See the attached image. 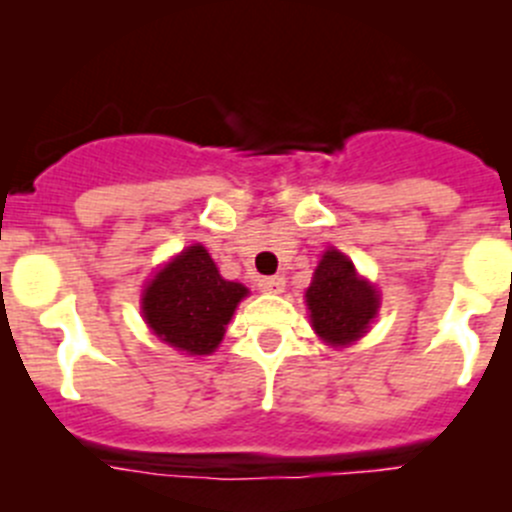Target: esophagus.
<instances>
[{"instance_id": "34e87169", "label": "esophagus", "mask_w": 512, "mask_h": 512, "mask_svg": "<svg viewBox=\"0 0 512 512\" xmlns=\"http://www.w3.org/2000/svg\"><path fill=\"white\" fill-rule=\"evenodd\" d=\"M284 284H287V281H284V276H264V279L259 281L261 292H266V294L284 292Z\"/></svg>"}]
</instances>
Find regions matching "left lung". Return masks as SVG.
<instances>
[{
    "label": "left lung",
    "instance_id": "8db88e82",
    "mask_svg": "<svg viewBox=\"0 0 512 512\" xmlns=\"http://www.w3.org/2000/svg\"><path fill=\"white\" fill-rule=\"evenodd\" d=\"M314 332L332 345L345 348L368 332L381 307V294L360 279L353 261L337 248H327L304 292Z\"/></svg>",
    "mask_w": 512,
    "mask_h": 512
}]
</instances>
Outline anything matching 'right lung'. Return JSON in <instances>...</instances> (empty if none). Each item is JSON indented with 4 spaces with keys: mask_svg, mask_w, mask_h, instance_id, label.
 <instances>
[{
    "mask_svg": "<svg viewBox=\"0 0 512 512\" xmlns=\"http://www.w3.org/2000/svg\"><path fill=\"white\" fill-rule=\"evenodd\" d=\"M248 289L220 276L205 246L195 243L154 274L142 292L149 330L187 355H210Z\"/></svg>",
    "mask_w": 512,
    "mask_h": 512,
    "instance_id": "add662e5",
    "label": "right lung"
}]
</instances>
